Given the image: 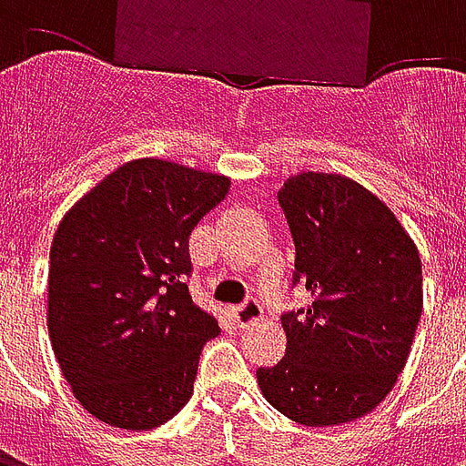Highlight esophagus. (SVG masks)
<instances>
[{
    "instance_id": "34e87169",
    "label": "esophagus",
    "mask_w": 466,
    "mask_h": 466,
    "mask_svg": "<svg viewBox=\"0 0 466 466\" xmlns=\"http://www.w3.org/2000/svg\"><path fill=\"white\" fill-rule=\"evenodd\" d=\"M234 314V322L239 324V327H247V324L257 322V319H262V304L257 302L254 297H249V299H244L242 304H237L232 309Z\"/></svg>"
}]
</instances>
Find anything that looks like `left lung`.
Instances as JSON below:
<instances>
[{
	"instance_id": "obj_1",
	"label": "left lung",
	"mask_w": 466,
	"mask_h": 466,
	"mask_svg": "<svg viewBox=\"0 0 466 466\" xmlns=\"http://www.w3.org/2000/svg\"><path fill=\"white\" fill-rule=\"evenodd\" d=\"M312 302L282 314L287 351L259 367V390L307 427L360 420L410 357L421 317V259L387 204L339 174L307 172L277 194Z\"/></svg>"
}]
</instances>
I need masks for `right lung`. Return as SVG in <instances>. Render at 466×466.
<instances>
[{
    "label": "right lung",
    "mask_w": 466,
    "mask_h": 466,
    "mask_svg": "<svg viewBox=\"0 0 466 466\" xmlns=\"http://www.w3.org/2000/svg\"><path fill=\"white\" fill-rule=\"evenodd\" d=\"M229 179L134 159L65 214L49 252V337L92 417L152 430L189 401L199 354L219 334L192 302L189 234Z\"/></svg>",
    "instance_id": "right-lung-1"
}]
</instances>
